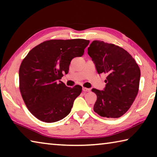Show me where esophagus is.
Listing matches in <instances>:
<instances>
[{
    "mask_svg": "<svg viewBox=\"0 0 157 157\" xmlns=\"http://www.w3.org/2000/svg\"><path fill=\"white\" fill-rule=\"evenodd\" d=\"M82 91H83L84 92H89V91H90V89L85 88V87H83V88H82Z\"/></svg>",
    "mask_w": 157,
    "mask_h": 157,
    "instance_id": "1",
    "label": "esophagus"
}]
</instances>
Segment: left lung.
Returning <instances> with one entry per match:
<instances>
[{
    "label": "left lung",
    "mask_w": 157,
    "mask_h": 157,
    "mask_svg": "<svg viewBox=\"0 0 157 157\" xmlns=\"http://www.w3.org/2000/svg\"><path fill=\"white\" fill-rule=\"evenodd\" d=\"M88 54L98 74L107 75L103 91L92 89L97 95L94 110L102 117L116 118L125 113L136 98L140 71L136 61L123 48L94 41Z\"/></svg>",
    "instance_id": "left-lung-1"
}]
</instances>
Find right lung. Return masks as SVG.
<instances>
[{
	"instance_id": "obj_1",
	"label": "right lung",
	"mask_w": 157,
	"mask_h": 157,
	"mask_svg": "<svg viewBox=\"0 0 157 157\" xmlns=\"http://www.w3.org/2000/svg\"><path fill=\"white\" fill-rule=\"evenodd\" d=\"M89 40H49L33 48L19 68V89L25 105L43 122L54 123L71 112L82 86H66L59 79L67 74L71 60L82 57Z\"/></svg>"
}]
</instances>
